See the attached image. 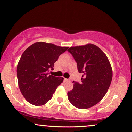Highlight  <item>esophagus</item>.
I'll list each match as a JSON object with an SVG mask.
<instances>
[{
	"instance_id": "34e87169",
	"label": "esophagus",
	"mask_w": 132,
	"mask_h": 132,
	"mask_svg": "<svg viewBox=\"0 0 132 132\" xmlns=\"http://www.w3.org/2000/svg\"><path fill=\"white\" fill-rule=\"evenodd\" d=\"M64 81H70V80L68 79H65V78H64Z\"/></svg>"
}]
</instances>
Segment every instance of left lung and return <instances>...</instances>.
I'll use <instances>...</instances> for the list:
<instances>
[{"label":"left lung","instance_id":"1","mask_svg":"<svg viewBox=\"0 0 132 132\" xmlns=\"http://www.w3.org/2000/svg\"><path fill=\"white\" fill-rule=\"evenodd\" d=\"M68 51L77 62L79 72L83 73L80 83L73 81V88L68 92V99L77 108H89L101 101L108 90L112 79L110 62L94 44L73 46Z\"/></svg>","mask_w":132,"mask_h":132}]
</instances>
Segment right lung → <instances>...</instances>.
I'll use <instances>...</instances> for the list:
<instances>
[{
  "mask_svg": "<svg viewBox=\"0 0 132 132\" xmlns=\"http://www.w3.org/2000/svg\"><path fill=\"white\" fill-rule=\"evenodd\" d=\"M69 47L37 42L26 49L18 63L17 76L20 90L29 103L45 104L63 81V77L48 75L60 55Z\"/></svg>",
  "mask_w": 132,
  "mask_h": 132,
  "instance_id": "obj_1",
  "label": "right lung"
}]
</instances>
